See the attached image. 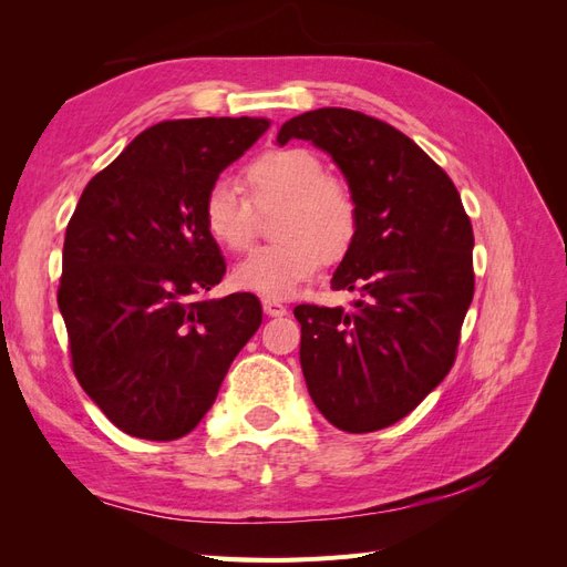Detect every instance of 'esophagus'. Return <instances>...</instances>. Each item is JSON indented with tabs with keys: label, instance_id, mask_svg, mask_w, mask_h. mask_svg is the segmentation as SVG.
Here are the masks:
<instances>
[{
	"label": "esophagus",
	"instance_id": "obj_1",
	"mask_svg": "<svg viewBox=\"0 0 567 567\" xmlns=\"http://www.w3.org/2000/svg\"><path fill=\"white\" fill-rule=\"evenodd\" d=\"M262 310L269 317H286L288 315V307L284 302H279V300H274V298H265L262 300Z\"/></svg>",
	"mask_w": 567,
	"mask_h": 567
}]
</instances>
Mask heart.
Returning a JSON list of instances; mask_svg holds the SVG:
<instances>
[{"mask_svg":"<svg viewBox=\"0 0 567 567\" xmlns=\"http://www.w3.org/2000/svg\"><path fill=\"white\" fill-rule=\"evenodd\" d=\"M246 184L257 205L284 203L277 221L279 244L255 248L234 267V284L265 298H290L315 279L323 260L348 252L357 234V205L350 188L326 175L315 151L269 148L246 167ZM203 227L227 250H244L252 238L250 200L217 179L203 198Z\"/></svg>","mask_w":567,"mask_h":567,"instance_id":"obj_1","label":"heart"}]
</instances>
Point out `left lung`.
<instances>
[{
    "mask_svg": "<svg viewBox=\"0 0 567 567\" xmlns=\"http://www.w3.org/2000/svg\"><path fill=\"white\" fill-rule=\"evenodd\" d=\"M329 153L357 205V234L331 288L354 310L298 305L300 367L340 431H381L450 373L473 300V229L456 186L406 134L350 109L290 117L277 144Z\"/></svg>",
    "mask_w": 567,
    "mask_h": 567,
    "instance_id": "obj_1",
    "label": "left lung"
}]
</instances>
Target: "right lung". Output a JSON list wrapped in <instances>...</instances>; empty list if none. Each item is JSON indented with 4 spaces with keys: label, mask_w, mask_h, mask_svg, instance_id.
<instances>
[{
    "label": "right lung",
    "mask_w": 567,
    "mask_h": 567,
    "mask_svg": "<svg viewBox=\"0 0 567 567\" xmlns=\"http://www.w3.org/2000/svg\"><path fill=\"white\" fill-rule=\"evenodd\" d=\"M267 127V117L153 125L84 186L68 221L59 310L73 371L132 437L192 433L260 329L252 293L200 298L227 271L200 210Z\"/></svg>",
    "instance_id": "right-lung-1"
}]
</instances>
